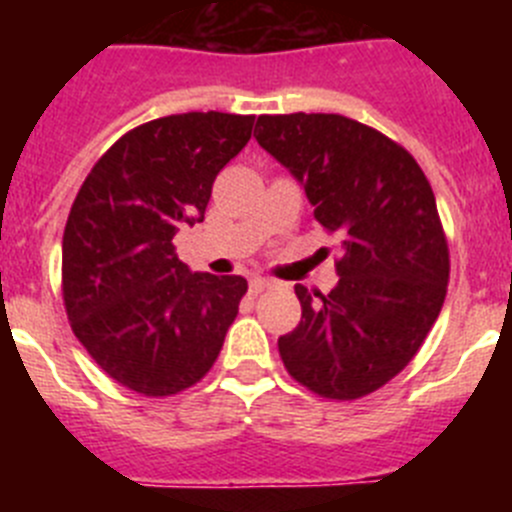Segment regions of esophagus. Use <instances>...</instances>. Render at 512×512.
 <instances>
[{
    "label": "esophagus",
    "instance_id": "esophagus-1",
    "mask_svg": "<svg viewBox=\"0 0 512 512\" xmlns=\"http://www.w3.org/2000/svg\"><path fill=\"white\" fill-rule=\"evenodd\" d=\"M271 287L269 279H261V277H253L251 282H248V289H251V295H261V292H266V289Z\"/></svg>",
    "mask_w": 512,
    "mask_h": 512
}]
</instances>
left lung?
I'll return each mask as SVG.
<instances>
[{
	"mask_svg": "<svg viewBox=\"0 0 512 512\" xmlns=\"http://www.w3.org/2000/svg\"><path fill=\"white\" fill-rule=\"evenodd\" d=\"M253 135L341 241L336 289L295 287L302 320L279 356L315 395H372L413 361L446 300L449 243L431 184L400 143L351 117L261 115Z\"/></svg>",
	"mask_w": 512,
	"mask_h": 512,
	"instance_id": "1",
	"label": "left lung"
}]
</instances>
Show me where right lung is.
<instances>
[{"mask_svg":"<svg viewBox=\"0 0 512 512\" xmlns=\"http://www.w3.org/2000/svg\"><path fill=\"white\" fill-rule=\"evenodd\" d=\"M253 115L184 112L117 138L81 184L63 230L71 330L107 377L171 397L215 364L243 277L189 274L171 238L200 223L212 182L251 140Z\"/></svg>","mask_w":512,"mask_h":512,"instance_id":"right-lung-1","label":"right lung"}]
</instances>
